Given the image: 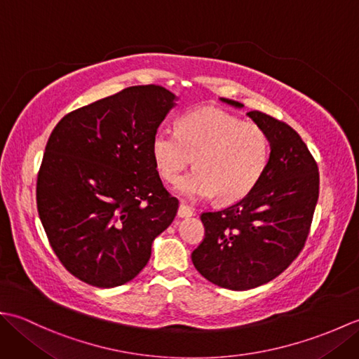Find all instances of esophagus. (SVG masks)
<instances>
[{"mask_svg": "<svg viewBox=\"0 0 359 359\" xmlns=\"http://www.w3.org/2000/svg\"><path fill=\"white\" fill-rule=\"evenodd\" d=\"M177 215H179V217H191L193 216V210L189 208L185 202H182L180 207H179Z\"/></svg>", "mask_w": 359, "mask_h": 359, "instance_id": "obj_1", "label": "esophagus"}]
</instances>
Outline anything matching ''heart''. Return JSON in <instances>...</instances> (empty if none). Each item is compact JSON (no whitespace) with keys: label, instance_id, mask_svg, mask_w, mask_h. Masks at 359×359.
<instances>
[{"label":"heart","instance_id":"obj_1","mask_svg":"<svg viewBox=\"0 0 359 359\" xmlns=\"http://www.w3.org/2000/svg\"><path fill=\"white\" fill-rule=\"evenodd\" d=\"M152 158L162 179L175 182L196 162V170L177 182L188 199L230 203L245 197L262 177L270 158V140L261 126L220 109L188 112L177 131L160 126L152 135Z\"/></svg>","mask_w":359,"mask_h":359}]
</instances>
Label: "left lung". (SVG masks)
Instances as JSON below:
<instances>
[{"mask_svg": "<svg viewBox=\"0 0 359 359\" xmlns=\"http://www.w3.org/2000/svg\"><path fill=\"white\" fill-rule=\"evenodd\" d=\"M222 102L242 108L239 102ZM247 116L270 140V158L255 188L230 207L202 212L205 238L191 259L205 279L250 290L284 271L306 245L319 196V171L301 135L261 111Z\"/></svg>", "mask_w": 359, "mask_h": 359, "instance_id": "obj_1", "label": "left lung"}]
</instances>
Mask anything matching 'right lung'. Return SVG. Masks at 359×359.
Here are the masks:
<instances>
[{
    "label": "right lung",
    "instance_id": "right-lung-1",
    "mask_svg": "<svg viewBox=\"0 0 359 359\" xmlns=\"http://www.w3.org/2000/svg\"><path fill=\"white\" fill-rule=\"evenodd\" d=\"M174 102L162 86L126 88L66 114L46 143L38 215L60 262L89 285L134 279L177 215L151 152Z\"/></svg>",
    "mask_w": 359,
    "mask_h": 359
}]
</instances>
